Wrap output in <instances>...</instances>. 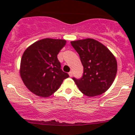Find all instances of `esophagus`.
Returning a JSON list of instances; mask_svg holds the SVG:
<instances>
[{
    "label": "esophagus",
    "mask_w": 135,
    "mask_h": 135,
    "mask_svg": "<svg viewBox=\"0 0 135 135\" xmlns=\"http://www.w3.org/2000/svg\"><path fill=\"white\" fill-rule=\"evenodd\" d=\"M69 74L70 77H72V76H73V72H70V73H69Z\"/></svg>",
    "instance_id": "obj_1"
}]
</instances>
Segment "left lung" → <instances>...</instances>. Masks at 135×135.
<instances>
[{
  "mask_svg": "<svg viewBox=\"0 0 135 135\" xmlns=\"http://www.w3.org/2000/svg\"><path fill=\"white\" fill-rule=\"evenodd\" d=\"M79 54L84 66L80 80L73 78L79 90L90 97L107 91L115 80L118 65L112 53L104 45L93 38L70 42Z\"/></svg>",
  "mask_w": 135,
  "mask_h": 135,
  "instance_id": "obj_1",
  "label": "left lung"
}]
</instances>
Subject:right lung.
<instances>
[{
    "label": "right lung",
    "instance_id": "right-lung-1",
    "mask_svg": "<svg viewBox=\"0 0 135 135\" xmlns=\"http://www.w3.org/2000/svg\"><path fill=\"white\" fill-rule=\"evenodd\" d=\"M62 39L44 38L35 42L24 51L20 74L27 89L40 97H49L69 77L61 70L57 55L65 46Z\"/></svg>",
    "mask_w": 135,
    "mask_h": 135
}]
</instances>
